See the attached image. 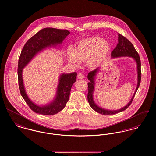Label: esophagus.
Returning <instances> with one entry per match:
<instances>
[{
  "instance_id": "obj_1",
  "label": "esophagus",
  "mask_w": 156,
  "mask_h": 156,
  "mask_svg": "<svg viewBox=\"0 0 156 156\" xmlns=\"http://www.w3.org/2000/svg\"><path fill=\"white\" fill-rule=\"evenodd\" d=\"M77 78L78 79H83L84 76L82 73H79L78 75H77Z\"/></svg>"
}]
</instances>
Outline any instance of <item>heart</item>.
Masks as SVG:
<instances>
[{
    "mask_svg": "<svg viewBox=\"0 0 156 156\" xmlns=\"http://www.w3.org/2000/svg\"><path fill=\"white\" fill-rule=\"evenodd\" d=\"M111 51V45L100 37H91L79 41L75 48H69L67 51L68 61L76 67L81 61H87L90 67L99 66Z\"/></svg>",
    "mask_w": 156,
    "mask_h": 156,
    "instance_id": "b5f03b06",
    "label": "heart"
}]
</instances>
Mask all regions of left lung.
Instances as JSON below:
<instances>
[{
    "label": "left lung",
    "instance_id": "obj_1",
    "mask_svg": "<svg viewBox=\"0 0 156 156\" xmlns=\"http://www.w3.org/2000/svg\"><path fill=\"white\" fill-rule=\"evenodd\" d=\"M111 56L112 58H118V57H122V56H127L133 58L134 60L136 61L137 64V87L134 91L133 95L131 99V100L129 102V103L124 106V108L115 111L112 110H108L100 108L98 105H96L94 100L93 98V92L94 91L95 88V76L97 73L99 71L100 68H97L89 72L88 74V79L89 80V82L88 83V101L89 102V105L94 109L95 111L102 114V115H113L120 112L125 111L129 106L131 105L133 99L134 97L135 94L138 89L140 80H141V69H140V60L139 58V55L137 51L136 50L135 48L134 47L132 43L127 39L126 37H123L121 34H118V43L116 45V47L113 49L112 51Z\"/></svg>",
    "mask_w": 156,
    "mask_h": 156
}]
</instances>
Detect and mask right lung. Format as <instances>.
<instances>
[{
  "label": "right lung",
  "instance_id": "1",
  "mask_svg": "<svg viewBox=\"0 0 156 156\" xmlns=\"http://www.w3.org/2000/svg\"><path fill=\"white\" fill-rule=\"evenodd\" d=\"M69 34L70 32L66 29L44 28L31 37L23 48L17 70L19 85L23 98L31 110L35 113L44 115H53L62 111L69 100L72 85L76 81L77 73L74 72L61 74L54 99L45 105L39 106L31 101L26 92L23 80V69L39 52L46 48L55 47L58 44H61Z\"/></svg>",
  "mask_w": 156,
  "mask_h": 156
}]
</instances>
